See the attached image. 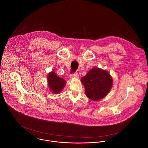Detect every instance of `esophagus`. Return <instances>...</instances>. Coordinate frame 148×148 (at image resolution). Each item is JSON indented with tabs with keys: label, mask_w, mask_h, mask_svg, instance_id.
I'll list each match as a JSON object with an SVG mask.
<instances>
[{
	"label": "esophagus",
	"mask_w": 148,
	"mask_h": 148,
	"mask_svg": "<svg viewBox=\"0 0 148 148\" xmlns=\"http://www.w3.org/2000/svg\"><path fill=\"white\" fill-rule=\"evenodd\" d=\"M78 77H79V74L77 72H76V73L70 75L71 78H77Z\"/></svg>",
	"instance_id": "obj_1"
}]
</instances>
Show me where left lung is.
<instances>
[{
    "label": "left lung",
    "instance_id": "8db88e82",
    "mask_svg": "<svg viewBox=\"0 0 148 148\" xmlns=\"http://www.w3.org/2000/svg\"><path fill=\"white\" fill-rule=\"evenodd\" d=\"M81 82L84 86L86 97L93 101L104 98L113 85V80L109 73L99 68H93L89 70L82 78Z\"/></svg>",
    "mask_w": 148,
    "mask_h": 148
}]
</instances>
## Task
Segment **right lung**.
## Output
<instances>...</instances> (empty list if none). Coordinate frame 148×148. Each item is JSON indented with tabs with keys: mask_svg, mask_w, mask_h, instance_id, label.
<instances>
[{
	"mask_svg": "<svg viewBox=\"0 0 148 148\" xmlns=\"http://www.w3.org/2000/svg\"><path fill=\"white\" fill-rule=\"evenodd\" d=\"M47 82L49 90L56 94L60 93L66 84L65 80L59 77L54 71H51L47 75Z\"/></svg>",
	"mask_w": 148,
	"mask_h": 148,
	"instance_id": "add662e5",
	"label": "right lung"
}]
</instances>
